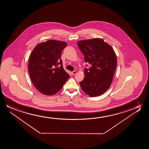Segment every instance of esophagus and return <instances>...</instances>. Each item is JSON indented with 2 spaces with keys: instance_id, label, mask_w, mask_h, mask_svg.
Segmentation results:
<instances>
[{
  "instance_id": "obj_1",
  "label": "esophagus",
  "mask_w": 149,
  "mask_h": 149,
  "mask_svg": "<svg viewBox=\"0 0 149 149\" xmlns=\"http://www.w3.org/2000/svg\"><path fill=\"white\" fill-rule=\"evenodd\" d=\"M77 73V72L76 71H74L72 72L71 73L72 75H75Z\"/></svg>"
}]
</instances>
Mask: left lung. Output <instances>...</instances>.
<instances>
[{
  "label": "left lung",
  "mask_w": 149,
  "mask_h": 149,
  "mask_svg": "<svg viewBox=\"0 0 149 149\" xmlns=\"http://www.w3.org/2000/svg\"><path fill=\"white\" fill-rule=\"evenodd\" d=\"M78 46L91 65L84 70V78L80 85L91 97L100 96L110 88L117 64L116 54L112 47L101 38L78 41Z\"/></svg>",
  "instance_id": "8db88e82"
}]
</instances>
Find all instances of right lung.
Returning a JSON list of instances; mask_svg holds the SVG:
<instances>
[{
	"label": "right lung",
	"mask_w": 149,
	"mask_h": 149,
	"mask_svg": "<svg viewBox=\"0 0 149 149\" xmlns=\"http://www.w3.org/2000/svg\"><path fill=\"white\" fill-rule=\"evenodd\" d=\"M66 46L65 42L50 40L36 45L29 56V74L35 88L42 94L52 96L57 93L69 78L61 58Z\"/></svg>",
	"instance_id": "1"
}]
</instances>
